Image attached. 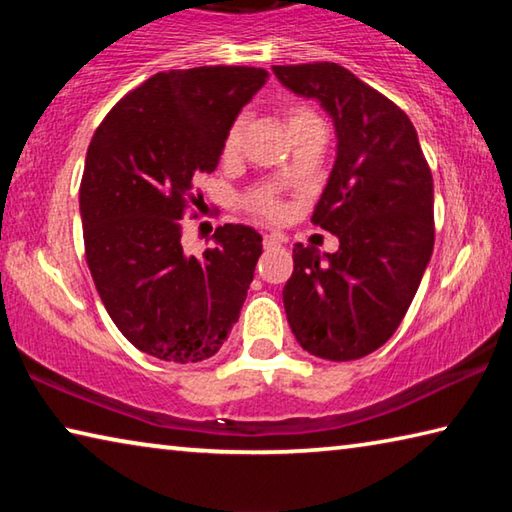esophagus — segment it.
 Returning a JSON list of instances; mask_svg holds the SVG:
<instances>
[{
  "label": "esophagus",
  "mask_w": 512,
  "mask_h": 512,
  "mask_svg": "<svg viewBox=\"0 0 512 512\" xmlns=\"http://www.w3.org/2000/svg\"><path fill=\"white\" fill-rule=\"evenodd\" d=\"M282 237L275 235V232H271V235H264V248H273V246H280L282 244Z\"/></svg>",
  "instance_id": "esophagus-1"
}]
</instances>
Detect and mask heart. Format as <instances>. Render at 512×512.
Wrapping results in <instances>:
<instances>
[{"label": "heart", "mask_w": 512, "mask_h": 512, "mask_svg": "<svg viewBox=\"0 0 512 512\" xmlns=\"http://www.w3.org/2000/svg\"><path fill=\"white\" fill-rule=\"evenodd\" d=\"M311 124H323V121H320L309 108L293 106L289 110V128H291V133L298 131V128L311 126ZM241 140H244V119H235L230 124L228 133H225V140H223V158L225 160L237 158L239 151H241ZM289 176H291V167H284L282 169V178H289ZM250 205H253V210L257 214L268 216V219H280V216L284 214L282 205L277 203L273 196H268V194L257 196Z\"/></svg>", "instance_id": "1"}]
</instances>
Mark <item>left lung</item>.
<instances>
[{
    "label": "left lung",
    "mask_w": 512,
    "mask_h": 512,
    "mask_svg": "<svg viewBox=\"0 0 512 512\" xmlns=\"http://www.w3.org/2000/svg\"><path fill=\"white\" fill-rule=\"evenodd\" d=\"M298 97L334 121L336 160L311 221L336 253L296 244L282 300L309 354L352 361L400 327L433 253V178L418 133L384 94L336 63L273 65Z\"/></svg>",
    "instance_id": "obj_1"
}]
</instances>
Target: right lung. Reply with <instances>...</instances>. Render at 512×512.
Instances as JSON below:
<instances>
[{
	"label": "right lung",
	"mask_w": 512,
	"mask_h": 512,
	"mask_svg": "<svg viewBox=\"0 0 512 512\" xmlns=\"http://www.w3.org/2000/svg\"><path fill=\"white\" fill-rule=\"evenodd\" d=\"M266 69L160 72L128 92L94 133L81 180L85 259L101 302L137 350L171 363L214 357L239 320L262 237L225 223L203 257L185 255L192 180L212 173Z\"/></svg>",
	"instance_id": "obj_1"
}]
</instances>
